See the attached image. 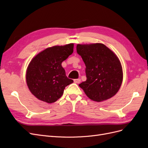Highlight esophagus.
<instances>
[{
  "mask_svg": "<svg viewBox=\"0 0 148 148\" xmlns=\"http://www.w3.org/2000/svg\"><path fill=\"white\" fill-rule=\"evenodd\" d=\"M74 82H75V83H79L80 82H81V79H79V78L75 79H74Z\"/></svg>",
  "mask_w": 148,
  "mask_h": 148,
  "instance_id": "esophagus-1",
  "label": "esophagus"
}]
</instances>
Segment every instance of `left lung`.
Returning <instances> with one entry per match:
<instances>
[{
    "label": "left lung",
    "instance_id": "obj_1",
    "mask_svg": "<svg viewBox=\"0 0 148 148\" xmlns=\"http://www.w3.org/2000/svg\"><path fill=\"white\" fill-rule=\"evenodd\" d=\"M77 51L86 65V80L79 84L91 100L101 102L113 97L123 81L117 56L101 43L78 44Z\"/></svg>",
    "mask_w": 148,
    "mask_h": 148
}]
</instances>
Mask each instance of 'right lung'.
I'll list each match as a JSON object with an SVG mask.
<instances>
[{
	"label": "right lung",
	"mask_w": 148,
	"mask_h": 148,
	"mask_svg": "<svg viewBox=\"0 0 148 148\" xmlns=\"http://www.w3.org/2000/svg\"><path fill=\"white\" fill-rule=\"evenodd\" d=\"M73 43L46 49L31 60L26 70V80L31 92L47 103L57 101L65 88L73 83L67 78L62 66L73 52Z\"/></svg>",
	"instance_id": "add662e5"
}]
</instances>
